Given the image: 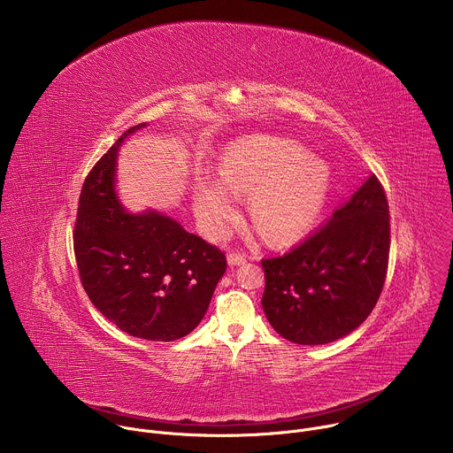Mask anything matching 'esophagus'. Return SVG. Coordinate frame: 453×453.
<instances>
[{"mask_svg": "<svg viewBox=\"0 0 453 453\" xmlns=\"http://www.w3.org/2000/svg\"><path fill=\"white\" fill-rule=\"evenodd\" d=\"M245 260H247V256L242 254V252H236V250L227 252V262H229V265H240V264H245Z\"/></svg>", "mask_w": 453, "mask_h": 453, "instance_id": "34e87169", "label": "esophagus"}]
</instances>
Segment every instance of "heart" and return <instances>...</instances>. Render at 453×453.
Here are the masks:
<instances>
[{"mask_svg": "<svg viewBox=\"0 0 453 453\" xmlns=\"http://www.w3.org/2000/svg\"><path fill=\"white\" fill-rule=\"evenodd\" d=\"M224 182L204 179L197 186L196 210L210 233H222L238 215L236 196L250 193L249 213L273 243L304 236L325 204L330 173L325 163L287 140L252 138L226 152Z\"/></svg>", "mask_w": 453, "mask_h": 453, "instance_id": "1", "label": "heart"}]
</instances>
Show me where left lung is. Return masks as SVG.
I'll use <instances>...</instances> for the list:
<instances>
[{
	"mask_svg": "<svg viewBox=\"0 0 453 453\" xmlns=\"http://www.w3.org/2000/svg\"><path fill=\"white\" fill-rule=\"evenodd\" d=\"M389 249V203L372 173L315 233L262 260V306L273 328L304 346L351 334L381 294Z\"/></svg>",
	"mask_w": 453,
	"mask_h": 453,
	"instance_id": "left-lung-1",
	"label": "left lung"
}]
</instances>
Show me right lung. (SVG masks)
Returning a JSON list of instances; mask_svg holds the SVG:
<instances>
[{
	"mask_svg": "<svg viewBox=\"0 0 453 453\" xmlns=\"http://www.w3.org/2000/svg\"><path fill=\"white\" fill-rule=\"evenodd\" d=\"M142 127L125 131L88 173L73 249L82 287L104 317L133 337L168 342L197 328L227 264L217 245L170 217L119 206L116 152Z\"/></svg>",
	"mask_w": 453,
	"mask_h": 453,
	"instance_id": "obj_1",
	"label": "right lung"
}]
</instances>
